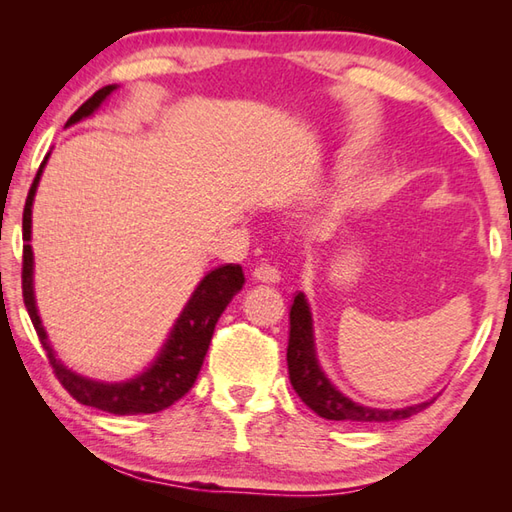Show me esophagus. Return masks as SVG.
Returning a JSON list of instances; mask_svg holds the SVG:
<instances>
[{
	"instance_id": "esophagus-1",
	"label": "esophagus",
	"mask_w": 512,
	"mask_h": 512,
	"mask_svg": "<svg viewBox=\"0 0 512 512\" xmlns=\"http://www.w3.org/2000/svg\"><path fill=\"white\" fill-rule=\"evenodd\" d=\"M253 277L259 281H266V284H277L279 281V270L273 264H257L253 268Z\"/></svg>"
}]
</instances>
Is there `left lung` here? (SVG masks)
<instances>
[{
  "mask_svg": "<svg viewBox=\"0 0 512 512\" xmlns=\"http://www.w3.org/2000/svg\"><path fill=\"white\" fill-rule=\"evenodd\" d=\"M286 361L292 387H295L299 398L306 402L314 413H319L321 418L345 422H389L405 420L429 405V402H422V405L407 409H369L356 405L350 398H345L341 391H336L317 363L310 308L301 292L295 295V301H292L290 306V334Z\"/></svg>",
  "mask_w": 512,
  "mask_h": 512,
  "instance_id": "1",
  "label": "left lung"
}]
</instances>
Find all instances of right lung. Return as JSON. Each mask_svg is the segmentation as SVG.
Instances as JSON below:
<instances>
[{
  "label": "right lung",
  "instance_id": "obj_1",
  "mask_svg": "<svg viewBox=\"0 0 512 512\" xmlns=\"http://www.w3.org/2000/svg\"><path fill=\"white\" fill-rule=\"evenodd\" d=\"M116 85H105V88L96 90L88 101H85L79 110L70 118L68 125L81 121V118L90 116L96 107H99L105 96L110 94ZM48 158V156H46ZM43 165L37 171L32 187L28 191L26 206H24V259H21V292H24V303L30 314V321L35 325L39 341L43 350L48 354V361L52 365L54 376L68 394L94 409H101L114 416H138V413H156L171 407L173 402L180 400L187 391L193 387L195 378L200 374V367L204 363L206 350H209L211 336L215 330V323L220 314L228 306L239 288L244 286V270L239 264H226L213 268L206 275L200 286L195 288L189 303L184 306L180 319L173 325L167 343L162 345L158 358L147 372L127 380V383H96V380L83 378L79 374L65 369L52 354V347L48 345V336L41 328L39 314L35 308V295H32V248H30V215H32V200H35V191L41 178Z\"/></svg>",
  "mask_w": 512,
  "mask_h": 512
}]
</instances>
